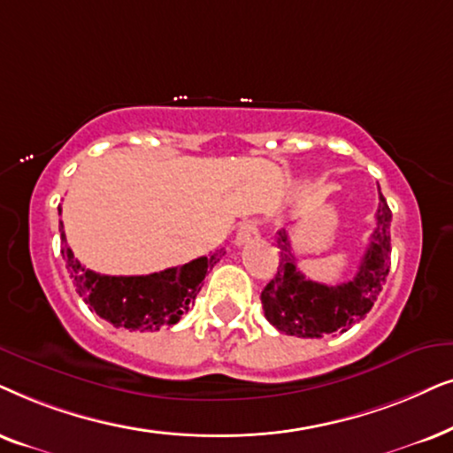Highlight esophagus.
Segmentation results:
<instances>
[{"label": "esophagus", "instance_id": "34e87169", "mask_svg": "<svg viewBox=\"0 0 453 453\" xmlns=\"http://www.w3.org/2000/svg\"><path fill=\"white\" fill-rule=\"evenodd\" d=\"M258 238H261V232H258V223L257 221H244L242 226H240L234 244L244 246L249 242H255V240H258Z\"/></svg>", "mask_w": 453, "mask_h": 453}]
</instances>
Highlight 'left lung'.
<instances>
[{"label": "left lung", "instance_id": "obj_1", "mask_svg": "<svg viewBox=\"0 0 453 453\" xmlns=\"http://www.w3.org/2000/svg\"><path fill=\"white\" fill-rule=\"evenodd\" d=\"M391 211L379 190L377 227L354 280L340 286L312 281L296 267L286 230L277 232L280 267L261 292L267 321L277 331L296 337L343 334L372 309L389 273Z\"/></svg>", "mask_w": 453, "mask_h": 453}]
</instances>
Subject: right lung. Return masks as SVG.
<instances>
[{
  "label": "right lung",
  "mask_w": 453,
  "mask_h": 453,
  "mask_svg": "<svg viewBox=\"0 0 453 453\" xmlns=\"http://www.w3.org/2000/svg\"><path fill=\"white\" fill-rule=\"evenodd\" d=\"M58 211L62 213V207ZM59 230L62 257L76 292L101 319L130 331H157L164 325H176L201 292L204 275L226 255L221 249L182 267L150 275H101L78 263L65 244L64 223H59Z\"/></svg>",
  "instance_id": "add662e5"
}]
</instances>
